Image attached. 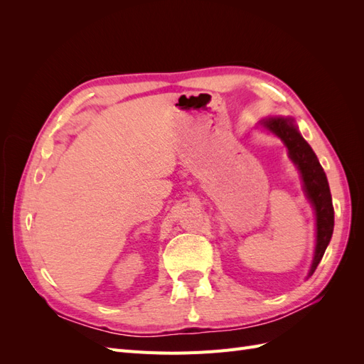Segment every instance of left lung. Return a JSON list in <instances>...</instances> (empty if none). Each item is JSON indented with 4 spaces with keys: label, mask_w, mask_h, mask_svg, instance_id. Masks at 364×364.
<instances>
[{
    "label": "left lung",
    "mask_w": 364,
    "mask_h": 364,
    "mask_svg": "<svg viewBox=\"0 0 364 364\" xmlns=\"http://www.w3.org/2000/svg\"><path fill=\"white\" fill-rule=\"evenodd\" d=\"M261 124L270 130L272 134L281 138V141L289 149V156L301 173L304 182V191L306 199L314 208L316 213V249L313 264L308 272V277H311L316 267L321 262L323 253L329 245V240L333 237L334 229V208L331 191L326 174L318 162L316 153L310 144L302 138L301 132L297 130L294 119L290 117H269L261 121Z\"/></svg>",
    "instance_id": "1"
}]
</instances>
